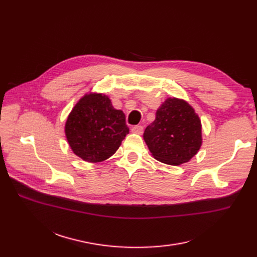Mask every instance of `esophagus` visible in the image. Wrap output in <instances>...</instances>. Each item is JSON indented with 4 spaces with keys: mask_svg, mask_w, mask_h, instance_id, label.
<instances>
[{
    "mask_svg": "<svg viewBox=\"0 0 257 257\" xmlns=\"http://www.w3.org/2000/svg\"><path fill=\"white\" fill-rule=\"evenodd\" d=\"M132 133L134 134H142L143 133V126L142 125H135L132 127Z\"/></svg>",
    "mask_w": 257,
    "mask_h": 257,
    "instance_id": "34e87169",
    "label": "esophagus"
}]
</instances>
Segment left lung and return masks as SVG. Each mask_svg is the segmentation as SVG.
Segmentation results:
<instances>
[{
  "label": "left lung",
  "mask_w": 257,
  "mask_h": 257,
  "mask_svg": "<svg viewBox=\"0 0 257 257\" xmlns=\"http://www.w3.org/2000/svg\"><path fill=\"white\" fill-rule=\"evenodd\" d=\"M143 138L158 161L180 165L188 162L201 148V121L186 101L168 98L158 108Z\"/></svg>",
  "instance_id": "1"
}]
</instances>
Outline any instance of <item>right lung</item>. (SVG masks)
<instances>
[{
  "label": "right lung",
  "instance_id": "1",
  "mask_svg": "<svg viewBox=\"0 0 257 257\" xmlns=\"http://www.w3.org/2000/svg\"><path fill=\"white\" fill-rule=\"evenodd\" d=\"M65 132L75 155L100 162L116 153L130 130L124 113L115 109L105 95L89 94L72 109Z\"/></svg>",
  "mask_w": 257,
  "mask_h": 257
}]
</instances>
